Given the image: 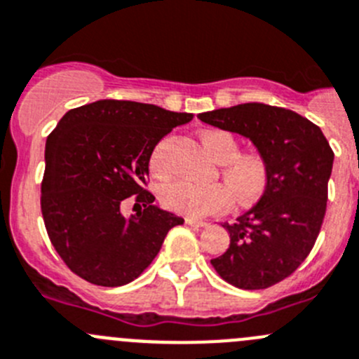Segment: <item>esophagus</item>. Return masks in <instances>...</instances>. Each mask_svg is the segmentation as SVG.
I'll use <instances>...</instances> for the list:
<instances>
[{"label":"esophagus","instance_id":"1","mask_svg":"<svg viewBox=\"0 0 359 359\" xmlns=\"http://www.w3.org/2000/svg\"><path fill=\"white\" fill-rule=\"evenodd\" d=\"M187 224L194 225V227H206V220H197V218H187Z\"/></svg>","mask_w":359,"mask_h":359}]
</instances>
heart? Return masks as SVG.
<instances>
[{"label":"heart","mask_w":359,"mask_h":359,"mask_svg":"<svg viewBox=\"0 0 359 359\" xmlns=\"http://www.w3.org/2000/svg\"><path fill=\"white\" fill-rule=\"evenodd\" d=\"M201 142L215 160L222 162V176L233 189L234 196L240 203L257 199L264 192L268 185V163L261 153H238L236 139L224 130L203 132ZM163 148L165 142H160L151 155V169L158 174L163 172ZM230 189L225 183L199 185L187 180H177L163 185L160 197L163 206L176 213L187 217H206L231 206L233 193Z\"/></svg>","instance_id":"b5f03b06"}]
</instances>
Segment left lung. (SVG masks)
<instances>
[{"instance_id": "obj_1", "label": "left lung", "mask_w": 359, "mask_h": 359, "mask_svg": "<svg viewBox=\"0 0 359 359\" xmlns=\"http://www.w3.org/2000/svg\"><path fill=\"white\" fill-rule=\"evenodd\" d=\"M197 118L248 137L268 163L264 194L224 224L231 245L211 264L234 287H271L298 269L319 236L335 155L319 126L284 107L252 102Z\"/></svg>"}]
</instances>
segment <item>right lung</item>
I'll return each mask as SVG.
<instances>
[{"instance_id": "add662e5", "label": "right lung", "mask_w": 359, "mask_h": 359, "mask_svg": "<svg viewBox=\"0 0 359 359\" xmlns=\"http://www.w3.org/2000/svg\"><path fill=\"white\" fill-rule=\"evenodd\" d=\"M194 114L130 100H98L70 109L46 142L43 224L65 264L95 285L137 278L183 218L153 204L148 165L155 146ZM135 196L130 219L118 206Z\"/></svg>"}]
</instances>
